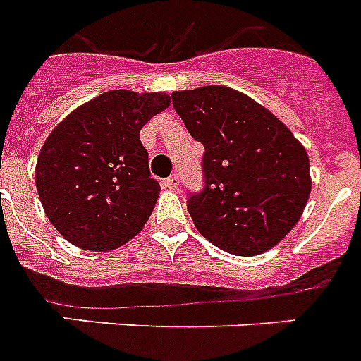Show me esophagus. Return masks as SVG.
Wrapping results in <instances>:
<instances>
[{
    "mask_svg": "<svg viewBox=\"0 0 361 361\" xmlns=\"http://www.w3.org/2000/svg\"><path fill=\"white\" fill-rule=\"evenodd\" d=\"M163 185H165L166 189L178 190V187H180V178H178V174H172L171 178H166V180L163 181Z\"/></svg>",
    "mask_w": 361,
    "mask_h": 361,
    "instance_id": "obj_1",
    "label": "esophagus"
}]
</instances>
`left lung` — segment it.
I'll use <instances>...</instances> for the list:
<instances>
[{"instance_id":"1","label":"left lung","mask_w":361,"mask_h":361,"mask_svg":"<svg viewBox=\"0 0 361 361\" xmlns=\"http://www.w3.org/2000/svg\"><path fill=\"white\" fill-rule=\"evenodd\" d=\"M172 104L206 148V189L187 206L196 230L235 256L276 247L312 192L302 142L256 99L224 85L174 90Z\"/></svg>"}]
</instances>
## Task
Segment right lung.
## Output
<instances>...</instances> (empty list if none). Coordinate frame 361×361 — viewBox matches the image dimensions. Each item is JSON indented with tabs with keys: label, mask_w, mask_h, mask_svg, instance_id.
I'll return each mask as SVG.
<instances>
[{
	"label": "right lung",
	"mask_w": 361,
	"mask_h": 361,
	"mask_svg": "<svg viewBox=\"0 0 361 361\" xmlns=\"http://www.w3.org/2000/svg\"><path fill=\"white\" fill-rule=\"evenodd\" d=\"M172 104L166 92L107 90L59 122L40 148L35 183L44 213L75 247L109 252L150 219V178L140 128Z\"/></svg>",
	"instance_id": "1"
}]
</instances>
